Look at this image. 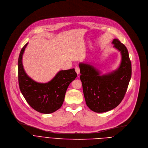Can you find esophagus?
Wrapping results in <instances>:
<instances>
[{
  "label": "esophagus",
  "mask_w": 148,
  "mask_h": 148,
  "mask_svg": "<svg viewBox=\"0 0 148 148\" xmlns=\"http://www.w3.org/2000/svg\"><path fill=\"white\" fill-rule=\"evenodd\" d=\"M75 72L77 73V74L78 75L80 73V70H79V68L78 67H76L75 68Z\"/></svg>",
  "instance_id": "34e87169"
}]
</instances>
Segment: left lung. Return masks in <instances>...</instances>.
Listing matches in <instances>:
<instances>
[{"label": "left lung", "instance_id": "left-lung-1", "mask_svg": "<svg viewBox=\"0 0 148 148\" xmlns=\"http://www.w3.org/2000/svg\"><path fill=\"white\" fill-rule=\"evenodd\" d=\"M112 43L121 55V64L117 70L102 75L90 64H79L86 104L96 113L116 108L123 99L131 77V63L127 47L118 39H113Z\"/></svg>", "mask_w": 148, "mask_h": 148}]
</instances>
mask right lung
I'll return each mask as SVG.
<instances>
[{"label":"right lung","instance_id":"obj_1","mask_svg":"<svg viewBox=\"0 0 148 148\" xmlns=\"http://www.w3.org/2000/svg\"><path fill=\"white\" fill-rule=\"evenodd\" d=\"M28 43L21 50L18 60V79L21 93L29 106L36 111L52 113L59 109L64 102L70 84L77 76L74 69L62 70L47 83H39L28 76L22 63L23 55Z\"/></svg>","mask_w":148,"mask_h":148}]
</instances>
